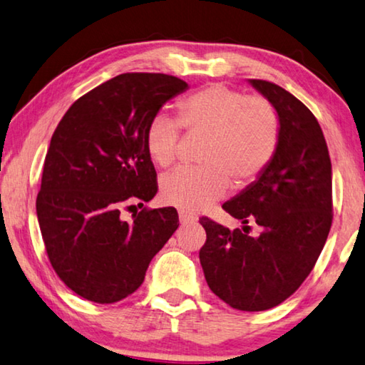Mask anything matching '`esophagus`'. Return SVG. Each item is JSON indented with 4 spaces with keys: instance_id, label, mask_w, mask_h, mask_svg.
<instances>
[{
    "instance_id": "34e87169",
    "label": "esophagus",
    "mask_w": 365,
    "mask_h": 365,
    "mask_svg": "<svg viewBox=\"0 0 365 365\" xmlns=\"http://www.w3.org/2000/svg\"><path fill=\"white\" fill-rule=\"evenodd\" d=\"M195 220H197V218L194 217V215H190V213L184 212V210L179 212V222H181V225H189V223H194Z\"/></svg>"
}]
</instances>
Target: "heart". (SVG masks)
Returning a JSON list of instances; mask_svg holds the SVG:
<instances>
[{
  "label": "heart",
  "instance_id": "1",
  "mask_svg": "<svg viewBox=\"0 0 365 365\" xmlns=\"http://www.w3.org/2000/svg\"><path fill=\"white\" fill-rule=\"evenodd\" d=\"M178 120L163 113L147 124L145 148L155 165L166 168L178 157L181 126L205 134L200 153L204 166H179L161 179L166 204L199 212L228 192L257 181L272 163L279 142V118L260 95L246 93L223 83H212L178 101Z\"/></svg>",
  "mask_w": 365,
  "mask_h": 365
}]
</instances>
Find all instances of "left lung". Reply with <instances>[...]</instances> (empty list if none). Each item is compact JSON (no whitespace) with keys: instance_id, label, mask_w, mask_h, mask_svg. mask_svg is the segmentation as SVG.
Wrapping results in <instances>:
<instances>
[{"instance_id":"left-lung-1","label":"left lung","mask_w":365,"mask_h":365,"mask_svg":"<svg viewBox=\"0 0 365 365\" xmlns=\"http://www.w3.org/2000/svg\"><path fill=\"white\" fill-rule=\"evenodd\" d=\"M279 118L277 153L257 181L225 202L242 231L202 217L199 257L208 288L232 309H272L309 277L331 228V161L317 119L277 83L250 79ZM262 228L248 236V222Z\"/></svg>"}]
</instances>
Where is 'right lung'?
<instances>
[{
	"mask_svg": "<svg viewBox=\"0 0 365 365\" xmlns=\"http://www.w3.org/2000/svg\"><path fill=\"white\" fill-rule=\"evenodd\" d=\"M186 88L168 74H119L76 100L53 133L38 225L51 267L83 299L113 304L133 294L178 230L175 207H143L133 222L121 210L157 194L143 135L161 106Z\"/></svg>",
	"mask_w": 365,
	"mask_h": 365,
	"instance_id": "1",
	"label": "right lung"
}]
</instances>
